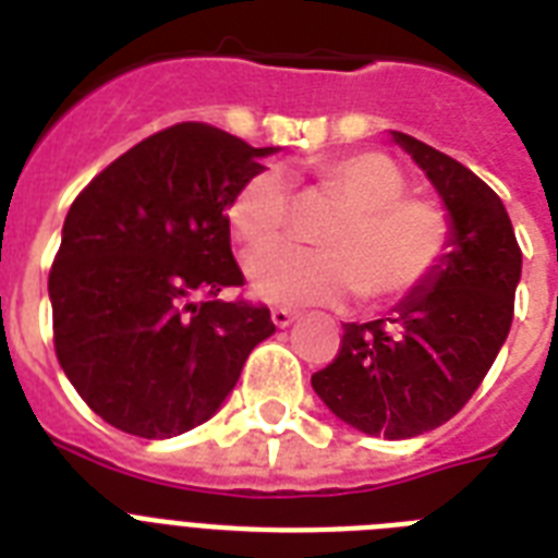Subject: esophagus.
Returning <instances> with one entry per match:
<instances>
[{
	"label": "esophagus",
	"instance_id": "1",
	"mask_svg": "<svg viewBox=\"0 0 558 558\" xmlns=\"http://www.w3.org/2000/svg\"><path fill=\"white\" fill-rule=\"evenodd\" d=\"M295 318V310H287V306H275V310H271V322H275V327H289Z\"/></svg>",
	"mask_w": 558,
	"mask_h": 558
}]
</instances>
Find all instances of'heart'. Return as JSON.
<instances>
[{"mask_svg":"<svg viewBox=\"0 0 558 558\" xmlns=\"http://www.w3.org/2000/svg\"><path fill=\"white\" fill-rule=\"evenodd\" d=\"M310 187L339 210L318 231L322 248L270 245L248 260L254 295L269 304H339L353 292L365 304L397 301L423 287L454 245L449 210L405 193V173L385 153L313 161ZM289 217L292 193L275 170H257L228 202L231 234L248 252L278 240Z\"/></svg>","mask_w":558,"mask_h":558,"instance_id":"1","label":"heart"}]
</instances>
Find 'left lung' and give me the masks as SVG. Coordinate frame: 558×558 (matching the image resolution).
<instances>
[{"label":"left lung","instance_id":"1","mask_svg":"<svg viewBox=\"0 0 558 558\" xmlns=\"http://www.w3.org/2000/svg\"><path fill=\"white\" fill-rule=\"evenodd\" d=\"M454 222V252L388 315L344 324L339 353L313 373L315 393L359 432L405 440L466 405L507 341L521 248L498 193L414 135L393 133Z\"/></svg>","mask_w":558,"mask_h":558}]
</instances>
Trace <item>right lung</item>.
Returning a JSON list of instances; mask_svg holds the SVG:
<instances>
[{"label": "right lung", "mask_w": 558, "mask_h": 558, "mask_svg": "<svg viewBox=\"0 0 558 558\" xmlns=\"http://www.w3.org/2000/svg\"><path fill=\"white\" fill-rule=\"evenodd\" d=\"M269 153L185 121L118 156L72 202L48 271L54 353L109 425L147 440L191 432L275 332L266 304L219 301L245 283L228 202Z\"/></svg>", "instance_id": "obj_1"}]
</instances>
